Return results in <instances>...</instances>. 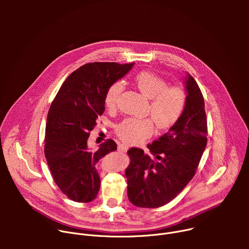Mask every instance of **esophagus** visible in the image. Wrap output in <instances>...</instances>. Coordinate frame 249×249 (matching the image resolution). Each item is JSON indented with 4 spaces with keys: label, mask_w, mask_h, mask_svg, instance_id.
Returning <instances> with one entry per match:
<instances>
[{
    "label": "esophagus",
    "mask_w": 249,
    "mask_h": 249,
    "mask_svg": "<svg viewBox=\"0 0 249 249\" xmlns=\"http://www.w3.org/2000/svg\"><path fill=\"white\" fill-rule=\"evenodd\" d=\"M128 149H129L128 146L125 145V144H119V145H118V151H119V152L125 153V152H127Z\"/></svg>",
    "instance_id": "1"
}]
</instances>
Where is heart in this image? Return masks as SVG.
<instances>
[{
    "instance_id": "1",
    "label": "heart",
    "mask_w": 249,
    "mask_h": 249,
    "mask_svg": "<svg viewBox=\"0 0 249 249\" xmlns=\"http://www.w3.org/2000/svg\"><path fill=\"white\" fill-rule=\"evenodd\" d=\"M135 84L138 89L146 97L150 98V113L160 130L168 129L178 120L186 104V92L178 86H168L161 77L144 71L136 75ZM123 84L120 81L112 83L104 93V104L107 108L116 107ZM154 130L151 119L126 118L119 123L116 134L127 143H138L148 138Z\"/></svg>"
}]
</instances>
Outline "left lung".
<instances>
[{
  "mask_svg": "<svg viewBox=\"0 0 249 249\" xmlns=\"http://www.w3.org/2000/svg\"><path fill=\"white\" fill-rule=\"evenodd\" d=\"M184 110L167 133L148 145L150 155L131 148L125 170L130 202L159 208L178 195L193 178L207 146V117L200 88L188 74Z\"/></svg>",
  "mask_w": 249,
  "mask_h": 249,
  "instance_id": "obj_1",
  "label": "left lung"
}]
</instances>
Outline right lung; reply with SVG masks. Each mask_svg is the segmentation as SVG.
Returning <instances> with one entry per match:
<instances>
[{
    "label": "right lung",
    "instance_id": "add662e5",
    "mask_svg": "<svg viewBox=\"0 0 249 249\" xmlns=\"http://www.w3.org/2000/svg\"><path fill=\"white\" fill-rule=\"evenodd\" d=\"M134 63L93 62L83 65L63 83L51 103L45 129L44 154L55 183L71 200L89 203L100 187L96 163L117 145L107 139L96 151L88 139L102 115L104 93L124 77Z\"/></svg>",
    "mask_w": 249,
    "mask_h": 249
}]
</instances>
